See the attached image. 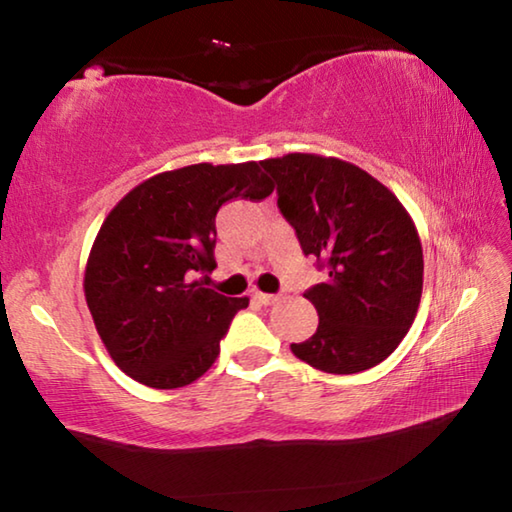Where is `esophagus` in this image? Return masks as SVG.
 Listing matches in <instances>:
<instances>
[{"label":"esophagus","instance_id":"obj_1","mask_svg":"<svg viewBox=\"0 0 512 512\" xmlns=\"http://www.w3.org/2000/svg\"><path fill=\"white\" fill-rule=\"evenodd\" d=\"M253 298L257 302H262V305H273V302L280 300V296H275V293H262V291H255Z\"/></svg>","mask_w":512,"mask_h":512}]
</instances>
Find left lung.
Instances as JSON below:
<instances>
[{
  "mask_svg": "<svg viewBox=\"0 0 512 512\" xmlns=\"http://www.w3.org/2000/svg\"><path fill=\"white\" fill-rule=\"evenodd\" d=\"M262 167L302 253L329 271L305 293L318 311L316 334L291 352L332 375L377 366L402 343L422 298V244L409 212L368 171L339 158L289 153Z\"/></svg>",
  "mask_w": 512,
  "mask_h": 512,
  "instance_id": "8db88e82",
  "label": "left lung"
}]
</instances>
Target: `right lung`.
<instances>
[{"label": "right lung", "mask_w": 512, "mask_h": 512, "mask_svg": "<svg viewBox=\"0 0 512 512\" xmlns=\"http://www.w3.org/2000/svg\"><path fill=\"white\" fill-rule=\"evenodd\" d=\"M262 162L189 164L131 189L112 207L85 266V300L112 361L151 388L203 377L248 298L196 280L216 268V212L232 198L262 201Z\"/></svg>", "instance_id": "obj_1"}]
</instances>
